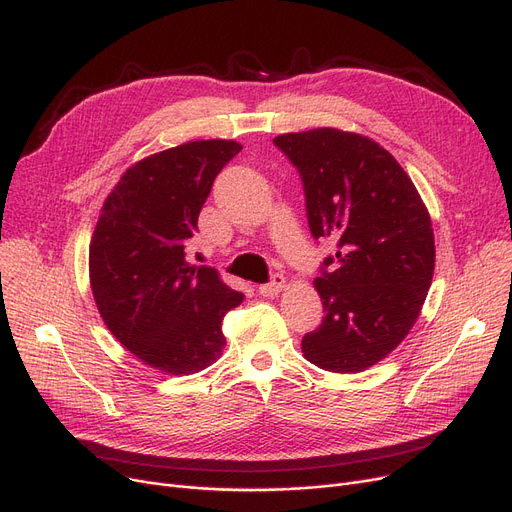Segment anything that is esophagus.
I'll return each mask as SVG.
<instances>
[{
  "instance_id": "obj_1",
  "label": "esophagus",
  "mask_w": 512,
  "mask_h": 512,
  "mask_svg": "<svg viewBox=\"0 0 512 512\" xmlns=\"http://www.w3.org/2000/svg\"><path fill=\"white\" fill-rule=\"evenodd\" d=\"M284 286H286L284 276H282V274H276V276L272 278V282H267V284H261V286H259V294H261V297H276V294H280V292L284 290Z\"/></svg>"
}]
</instances>
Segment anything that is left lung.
Returning <instances> with one entry per match:
<instances>
[{
    "label": "left lung",
    "instance_id": "left-lung-1",
    "mask_svg": "<svg viewBox=\"0 0 512 512\" xmlns=\"http://www.w3.org/2000/svg\"><path fill=\"white\" fill-rule=\"evenodd\" d=\"M274 143L303 178L311 234L338 245L313 282L326 315L305 334L303 355L326 371H363L421 313L436 265L432 218L392 153L363 134L313 128Z\"/></svg>",
    "mask_w": 512,
    "mask_h": 512
}]
</instances>
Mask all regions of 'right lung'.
<instances>
[{
	"label": "right lung",
	"mask_w": 512,
	"mask_h": 512,
	"mask_svg": "<svg viewBox=\"0 0 512 512\" xmlns=\"http://www.w3.org/2000/svg\"><path fill=\"white\" fill-rule=\"evenodd\" d=\"M242 149L191 141L130 166L107 195L89 245L103 324L145 365L191 375L218 361L224 315L242 303L213 267L186 261L211 184Z\"/></svg>",
	"instance_id": "add662e5"
}]
</instances>
